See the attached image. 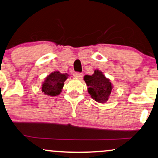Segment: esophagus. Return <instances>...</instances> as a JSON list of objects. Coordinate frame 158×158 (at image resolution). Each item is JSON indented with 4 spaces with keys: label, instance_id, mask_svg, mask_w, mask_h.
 I'll use <instances>...</instances> for the list:
<instances>
[{
    "label": "esophagus",
    "instance_id": "esophagus-1",
    "mask_svg": "<svg viewBox=\"0 0 158 158\" xmlns=\"http://www.w3.org/2000/svg\"><path fill=\"white\" fill-rule=\"evenodd\" d=\"M73 77L75 78H77V79H81V78L83 77V73H79V72H76V73H73Z\"/></svg>",
    "mask_w": 158,
    "mask_h": 158
}]
</instances>
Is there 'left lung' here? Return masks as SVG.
Here are the masks:
<instances>
[{
	"label": "left lung",
	"mask_w": 158,
	"mask_h": 158,
	"mask_svg": "<svg viewBox=\"0 0 158 158\" xmlns=\"http://www.w3.org/2000/svg\"><path fill=\"white\" fill-rule=\"evenodd\" d=\"M84 80L88 87V94L93 99L99 103L107 102L113 87L110 79L102 71L95 70L93 75H85Z\"/></svg>",
	"instance_id": "left-lung-1"
}]
</instances>
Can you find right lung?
<instances>
[{"mask_svg": "<svg viewBox=\"0 0 158 158\" xmlns=\"http://www.w3.org/2000/svg\"><path fill=\"white\" fill-rule=\"evenodd\" d=\"M68 77V74L61 73L58 71L52 72L45 77L42 85V91L47 96H58L62 92L64 81Z\"/></svg>", "mask_w": 158, "mask_h": 158, "instance_id": "right-lung-1", "label": "right lung"}]
</instances>
